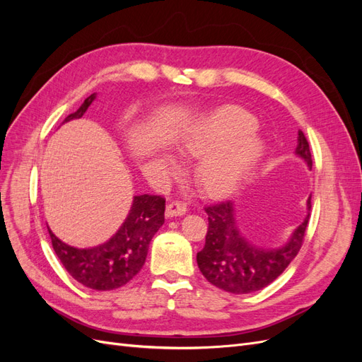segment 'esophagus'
I'll use <instances>...</instances> for the list:
<instances>
[{
    "label": "esophagus",
    "instance_id": "obj_1",
    "mask_svg": "<svg viewBox=\"0 0 362 362\" xmlns=\"http://www.w3.org/2000/svg\"><path fill=\"white\" fill-rule=\"evenodd\" d=\"M187 208L182 202H170L166 206V217H177V216H184Z\"/></svg>",
    "mask_w": 362,
    "mask_h": 362
}]
</instances>
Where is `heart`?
I'll return each mask as SVG.
<instances>
[{
    "instance_id": "heart-1",
    "label": "heart",
    "mask_w": 362,
    "mask_h": 362,
    "mask_svg": "<svg viewBox=\"0 0 362 362\" xmlns=\"http://www.w3.org/2000/svg\"><path fill=\"white\" fill-rule=\"evenodd\" d=\"M257 120L242 108H221L204 116L180 139L187 157H204L194 170L198 187L211 198L234 192L258 166L264 156V140L255 133ZM163 178L178 173V163L169 152L156 160Z\"/></svg>"
}]
</instances>
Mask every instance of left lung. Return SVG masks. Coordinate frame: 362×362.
<instances>
[{
    "label": "left lung",
    "instance_id": "8db88e82",
    "mask_svg": "<svg viewBox=\"0 0 362 362\" xmlns=\"http://www.w3.org/2000/svg\"><path fill=\"white\" fill-rule=\"evenodd\" d=\"M294 154L313 169L310 145L302 131H299ZM306 211L305 221L294 229L287 243L267 247L252 243L243 235L231 201L206 206L205 246L196 255L202 275L213 286L234 294H247L267 287L288 267L302 247L311 211V196L306 201Z\"/></svg>",
    "mask_w": 362,
    "mask_h": 362
}]
</instances>
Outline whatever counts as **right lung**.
Wrapping results in <instances>:
<instances>
[{
  "label": "right lung",
  "mask_w": 362,
  "mask_h": 362,
  "mask_svg": "<svg viewBox=\"0 0 362 362\" xmlns=\"http://www.w3.org/2000/svg\"><path fill=\"white\" fill-rule=\"evenodd\" d=\"M96 93L86 98L81 107L64 122L80 119L95 101ZM166 201L156 194L134 196L125 222L103 245L78 249L63 243L51 229L48 233L54 250L69 275L84 287L107 291L125 286L144 267L152 237L164 223Z\"/></svg>",
  "instance_id": "right-lung-1"
}]
</instances>
